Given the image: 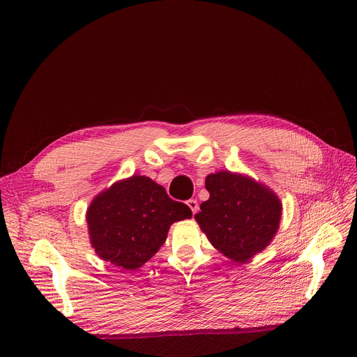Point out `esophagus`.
<instances>
[{
	"mask_svg": "<svg viewBox=\"0 0 357 357\" xmlns=\"http://www.w3.org/2000/svg\"><path fill=\"white\" fill-rule=\"evenodd\" d=\"M188 206L192 209L193 215H195V213H197V211H199V203H197V200H195V199L188 200Z\"/></svg>",
	"mask_w": 357,
	"mask_h": 357,
	"instance_id": "obj_1",
	"label": "esophagus"
}]
</instances>
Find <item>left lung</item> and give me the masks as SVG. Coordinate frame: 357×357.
I'll use <instances>...</instances> for the list:
<instances>
[{"mask_svg": "<svg viewBox=\"0 0 357 357\" xmlns=\"http://www.w3.org/2000/svg\"><path fill=\"white\" fill-rule=\"evenodd\" d=\"M209 199L195 219L211 244L236 263H245L273 240L282 203L276 193L247 176L231 172L209 174Z\"/></svg>", "mask_w": 357, "mask_h": 357, "instance_id": "1", "label": "left lung"}]
</instances>
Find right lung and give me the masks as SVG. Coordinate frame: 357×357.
Returning <instances> with one entry per match:
<instances>
[{"label": "right lung", "instance_id": "add662e5", "mask_svg": "<svg viewBox=\"0 0 357 357\" xmlns=\"http://www.w3.org/2000/svg\"><path fill=\"white\" fill-rule=\"evenodd\" d=\"M192 218L188 205L168 197L145 176L116 181L87 209L90 243L97 256L125 270L145 264L165 243L172 224Z\"/></svg>", "mask_w": 357, "mask_h": 357}]
</instances>
